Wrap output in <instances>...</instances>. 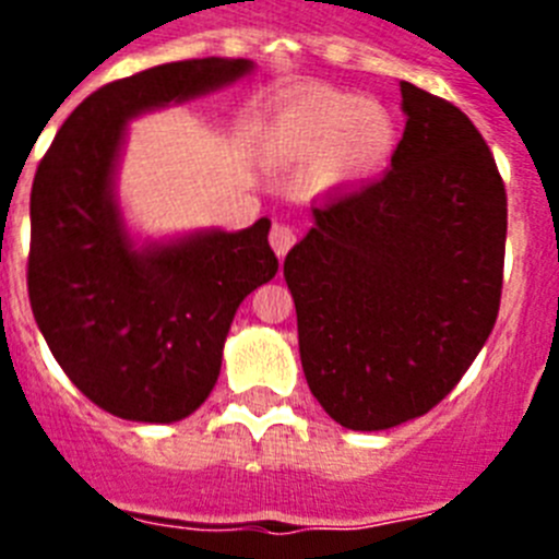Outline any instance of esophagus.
<instances>
[{"mask_svg":"<svg viewBox=\"0 0 559 559\" xmlns=\"http://www.w3.org/2000/svg\"><path fill=\"white\" fill-rule=\"evenodd\" d=\"M271 249L276 251V257H285L290 251V246L296 243V231L288 224H274L271 226Z\"/></svg>","mask_w":559,"mask_h":559,"instance_id":"1","label":"esophagus"}]
</instances>
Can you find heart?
I'll list each match as a JSON object with an SVG mask.
<instances>
[{
	"mask_svg": "<svg viewBox=\"0 0 559 559\" xmlns=\"http://www.w3.org/2000/svg\"><path fill=\"white\" fill-rule=\"evenodd\" d=\"M265 156L283 165L313 162L319 185L378 176L397 147V126L380 103L324 86L294 88L265 126Z\"/></svg>",
	"mask_w": 559,
	"mask_h": 559,
	"instance_id": "obj_1",
	"label": "heart"
}]
</instances>
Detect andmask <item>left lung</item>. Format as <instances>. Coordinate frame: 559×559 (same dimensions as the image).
I'll return each instance as SVG.
<instances>
[{
    "mask_svg": "<svg viewBox=\"0 0 559 559\" xmlns=\"http://www.w3.org/2000/svg\"><path fill=\"white\" fill-rule=\"evenodd\" d=\"M406 131L380 181L313 206L285 257L313 397L353 431L431 412L496 324L507 190L453 103L400 81Z\"/></svg>",
    "mask_w": 559,
    "mask_h": 559,
    "instance_id": "1",
    "label": "left lung"
}]
</instances>
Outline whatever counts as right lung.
Returning a JSON list of instances; mask_svg holds the SVG:
<instances>
[{
    "instance_id": "1",
    "label": "right lung",
    "mask_w": 559,
    "mask_h": 559,
    "mask_svg": "<svg viewBox=\"0 0 559 559\" xmlns=\"http://www.w3.org/2000/svg\"><path fill=\"white\" fill-rule=\"evenodd\" d=\"M246 58L162 63L69 114L29 192L27 294L47 347L95 406L176 423L210 397L246 296L276 274L271 221L136 249L114 199L126 122L249 75Z\"/></svg>"
}]
</instances>
